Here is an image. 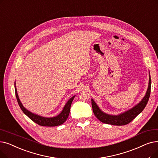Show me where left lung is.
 <instances>
[{
	"label": "left lung",
	"instance_id": "1",
	"mask_svg": "<svg viewBox=\"0 0 158 158\" xmlns=\"http://www.w3.org/2000/svg\"><path fill=\"white\" fill-rule=\"evenodd\" d=\"M150 88H151V79L149 75V81L148 86L145 95L144 96L143 99L139 102L138 105L128 110L121 113L119 115H110L102 112L99 108V106L95 103L93 99H92V105L94 114L95 117L97 118L102 123L110 124L112 125H125L131 122L137 115H139L145 108L147 102L148 101L150 94Z\"/></svg>",
	"mask_w": 158,
	"mask_h": 158
}]
</instances>
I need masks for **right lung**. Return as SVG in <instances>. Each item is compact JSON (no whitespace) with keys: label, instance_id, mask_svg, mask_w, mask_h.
Returning <instances> with one entry per match:
<instances>
[{"label":"right lung","instance_id":"obj_1","mask_svg":"<svg viewBox=\"0 0 158 158\" xmlns=\"http://www.w3.org/2000/svg\"><path fill=\"white\" fill-rule=\"evenodd\" d=\"M15 95H16L17 102L20 108H21L22 111L33 122H35V123H37V124L40 126H44V127H56V126L62 125L63 123H64L66 121L67 118H68V115H69L72 102L75 96V95L73 96L72 98H71L67 101L65 106L63 109L62 112H61L58 115L55 116V117H53V118H45V117H43V116L33 114L28 111L26 108H25L19 99L15 86Z\"/></svg>","mask_w":158,"mask_h":158}]
</instances>
